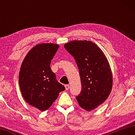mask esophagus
Returning <instances> with one entry per match:
<instances>
[{"label": "esophagus", "instance_id": "obj_1", "mask_svg": "<svg viewBox=\"0 0 135 135\" xmlns=\"http://www.w3.org/2000/svg\"><path fill=\"white\" fill-rule=\"evenodd\" d=\"M65 90H68L69 89V88H70V86L68 85V84H65Z\"/></svg>", "mask_w": 135, "mask_h": 135}]
</instances>
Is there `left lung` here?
<instances>
[{"label":"left lung","instance_id":"left-lung-1","mask_svg":"<svg viewBox=\"0 0 135 135\" xmlns=\"http://www.w3.org/2000/svg\"><path fill=\"white\" fill-rule=\"evenodd\" d=\"M78 66L81 90L76 97L79 105L86 111L97 108L110 94L113 76L104 52L91 41L74 40L64 45Z\"/></svg>","mask_w":135,"mask_h":135}]
</instances>
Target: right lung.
Here are the masks:
<instances>
[{"instance_id":"right-lung-1","label":"right lung","mask_w":135,"mask_h":135,"mask_svg":"<svg viewBox=\"0 0 135 135\" xmlns=\"http://www.w3.org/2000/svg\"><path fill=\"white\" fill-rule=\"evenodd\" d=\"M54 43L33 47L25 57L20 68L19 84L24 99L43 111L48 109L65 87L56 80L51 62L59 48Z\"/></svg>"}]
</instances>
